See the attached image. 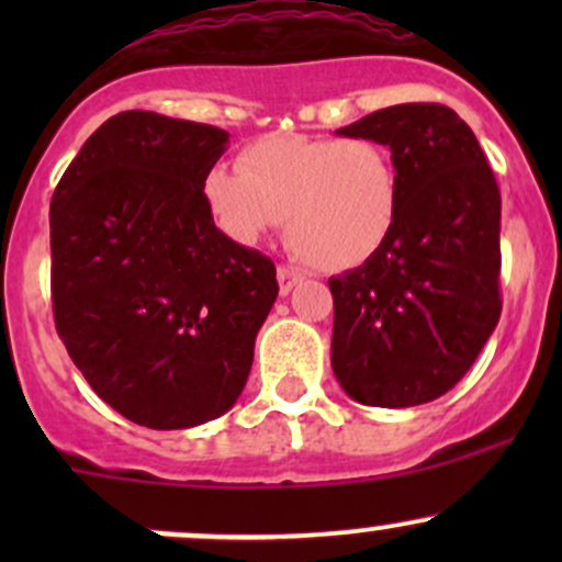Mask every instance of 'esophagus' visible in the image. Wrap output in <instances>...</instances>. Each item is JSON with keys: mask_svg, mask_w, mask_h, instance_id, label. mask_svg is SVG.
<instances>
[{"mask_svg": "<svg viewBox=\"0 0 562 562\" xmlns=\"http://www.w3.org/2000/svg\"><path fill=\"white\" fill-rule=\"evenodd\" d=\"M301 280H303V274L295 272V269H288V267L277 269V282H280V293L282 295H288L290 290L299 285Z\"/></svg>", "mask_w": 562, "mask_h": 562, "instance_id": "34e87169", "label": "esophagus"}]
</instances>
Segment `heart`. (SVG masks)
<instances>
[{
  "instance_id": "1",
  "label": "heart",
  "mask_w": 562,
  "mask_h": 562,
  "mask_svg": "<svg viewBox=\"0 0 562 562\" xmlns=\"http://www.w3.org/2000/svg\"><path fill=\"white\" fill-rule=\"evenodd\" d=\"M203 203L218 229L256 243L285 220L288 245L322 272L362 267L402 214V171L380 142L269 134L240 153V169L205 173Z\"/></svg>"
}]
</instances>
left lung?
Segmentation results:
<instances>
[{
  "mask_svg": "<svg viewBox=\"0 0 562 562\" xmlns=\"http://www.w3.org/2000/svg\"><path fill=\"white\" fill-rule=\"evenodd\" d=\"M335 134L380 142L402 171V214L362 267L330 277L333 372L353 402L443 396L499 322L502 198L470 126L447 105L406 102Z\"/></svg>",
  "mask_w": 562,
  "mask_h": 562,
  "instance_id": "left-lung-1",
  "label": "left lung"
}]
</instances>
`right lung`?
Returning <instances> with one entry per match:
<instances>
[{"label":"right lung","instance_id":"obj_1","mask_svg":"<svg viewBox=\"0 0 562 562\" xmlns=\"http://www.w3.org/2000/svg\"><path fill=\"white\" fill-rule=\"evenodd\" d=\"M227 142L216 126L119 113L49 205L60 340L102 402L153 430L235 406L280 290L272 259L229 240L203 203Z\"/></svg>","mask_w":562,"mask_h":562}]
</instances>
